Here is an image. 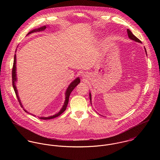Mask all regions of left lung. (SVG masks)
Returning <instances> with one entry per match:
<instances>
[{"mask_svg":"<svg viewBox=\"0 0 160 160\" xmlns=\"http://www.w3.org/2000/svg\"><path fill=\"white\" fill-rule=\"evenodd\" d=\"M127 31H128V36H129V38L131 39H132V40H133V41H135L138 42H141V41L137 38V37H136V36L132 34V32L129 29H127ZM145 52H146V53H147L146 50H145ZM89 97H90V100H91V93H90V94H89Z\"/></svg>","mask_w":160,"mask_h":160,"instance_id":"1","label":"left lung"}]
</instances>
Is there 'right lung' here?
Masks as SVG:
<instances>
[{
    "label": "right lung",
    "mask_w": 160,
    "mask_h": 160,
    "mask_svg": "<svg viewBox=\"0 0 160 160\" xmlns=\"http://www.w3.org/2000/svg\"><path fill=\"white\" fill-rule=\"evenodd\" d=\"M46 28H47V27H46V26H44L41 27V28H38V29H34V30H32V31L29 32L28 34V35L29 34H31V33H32V32H34L44 31V30L46 29ZM12 85H13V89H14V91H15V93H16L17 97V98H18V102H19L20 105L22 106V107H23L22 104L21 103L20 100V98H19V97H18V92H17V90L16 86H15V81H16V80H17V78H16V54H15V56H14V61H13V68H12ZM80 81H80L79 78H77V79H76L74 81H72V82L70 84V85L69 86L68 88V89H67V92H66V98H65L66 100H65V101L64 105L63 106V108L61 109V110H60L57 114L53 115L52 116H50V117H41V118H40L41 119H53V118H56V117L60 116L62 113H63V112L65 111V110H66V108H67V105H68V103L69 97V95H70L71 92L72 91V90L75 88V87H76V86H78V84H79ZM24 111L26 112V110H24Z\"/></svg>",
    "instance_id": "add662e5"
}]
</instances>
